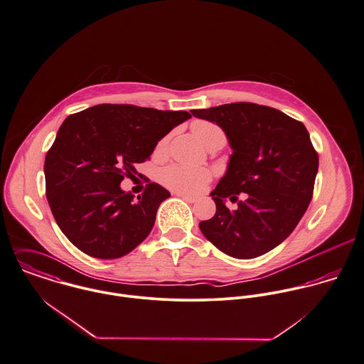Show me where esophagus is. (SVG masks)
<instances>
[{"instance_id":"esophagus-1","label":"esophagus","mask_w":364,"mask_h":364,"mask_svg":"<svg viewBox=\"0 0 364 364\" xmlns=\"http://www.w3.org/2000/svg\"><path fill=\"white\" fill-rule=\"evenodd\" d=\"M178 197L180 198H183L184 201H187V203H197V198L196 197H191V196H186V194H178Z\"/></svg>"}]
</instances>
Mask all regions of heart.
Returning <instances> with one entry per match:
<instances>
[{
  "instance_id": "b5f03b06",
  "label": "heart",
  "mask_w": 364,
  "mask_h": 364,
  "mask_svg": "<svg viewBox=\"0 0 364 364\" xmlns=\"http://www.w3.org/2000/svg\"><path fill=\"white\" fill-rule=\"evenodd\" d=\"M193 134L204 144L208 146L214 142H225V134L219 128L218 125L210 122V121H194L191 124ZM168 144V136H164L159 145L157 151H163ZM159 178L163 186L167 188L181 193V194H197L200 193L211 180V171L205 167H194V166H186V164H170L164 167Z\"/></svg>"
}]
</instances>
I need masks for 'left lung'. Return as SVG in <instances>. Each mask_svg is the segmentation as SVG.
Returning <instances> with one entry per match:
<instances>
[{
  "mask_svg": "<svg viewBox=\"0 0 364 364\" xmlns=\"http://www.w3.org/2000/svg\"><path fill=\"white\" fill-rule=\"evenodd\" d=\"M191 112L220 127L233 150L211 193L217 213L200 222L203 235L236 259L270 252L290 236L312 200L318 153L306 128L276 108L253 102ZM226 198L238 202L235 212L224 205Z\"/></svg>",
  "mask_w": 364,
  "mask_h": 364,
  "instance_id": "obj_1",
  "label": "left lung"
}]
</instances>
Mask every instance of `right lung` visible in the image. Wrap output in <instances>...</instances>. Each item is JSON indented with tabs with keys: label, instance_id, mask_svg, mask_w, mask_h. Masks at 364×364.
I'll return each mask as SVG.
<instances>
[{
	"label": "right lung",
	"instance_id": "1",
	"mask_svg": "<svg viewBox=\"0 0 364 364\" xmlns=\"http://www.w3.org/2000/svg\"><path fill=\"white\" fill-rule=\"evenodd\" d=\"M188 118L187 111L100 104L65 119L43 168L52 214L77 249L97 259H118L145 240L170 193L149 183L134 200L119 184Z\"/></svg>",
	"mask_w": 364,
	"mask_h": 364
}]
</instances>
